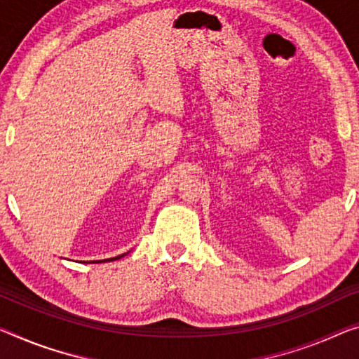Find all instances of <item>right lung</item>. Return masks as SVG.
Listing matches in <instances>:
<instances>
[{
  "instance_id": "add662e5",
  "label": "right lung",
  "mask_w": 359,
  "mask_h": 359,
  "mask_svg": "<svg viewBox=\"0 0 359 359\" xmlns=\"http://www.w3.org/2000/svg\"><path fill=\"white\" fill-rule=\"evenodd\" d=\"M123 255H120V257H115V258H109V260H101V262H114V260H118V258H122Z\"/></svg>"
}]
</instances>
